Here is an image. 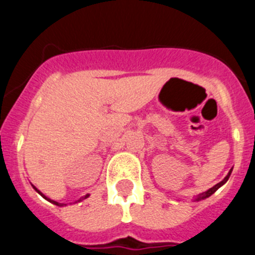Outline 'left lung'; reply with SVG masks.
<instances>
[{
	"label": "left lung",
	"mask_w": 255,
	"mask_h": 255,
	"mask_svg": "<svg viewBox=\"0 0 255 255\" xmlns=\"http://www.w3.org/2000/svg\"><path fill=\"white\" fill-rule=\"evenodd\" d=\"M231 172H233V168H231V170L229 171V173H227L226 177H225V179L222 180V181H220V182H218V184H216L215 186H212L211 189H208V190L204 191V193H200L199 195H197V197L194 198V202H199V200L207 199V198H208V197H211V195L213 194V193H215L216 190H218V189H220L221 186L226 184V181H227V180H229V177H230V175H231Z\"/></svg>",
	"instance_id": "1"
}]
</instances>
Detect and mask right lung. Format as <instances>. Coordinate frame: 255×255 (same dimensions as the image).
Segmentation results:
<instances>
[{"instance_id":"1","label":"right lung","mask_w":255,"mask_h":255,"mask_svg":"<svg viewBox=\"0 0 255 255\" xmlns=\"http://www.w3.org/2000/svg\"><path fill=\"white\" fill-rule=\"evenodd\" d=\"M31 186H33V189H34V190H35V191H37L38 194H40V195H42V197H43V198H44V199H46V200H48L49 203H52V204H55V206H58V207H64V206H66V204H64V203H58V202H56V200H52V199H49V198H47V197H46V195H44V194H43V193H40V191H39V190H38V189H37V188H35V186H34V185H31ZM88 197H89V194H87V195H85V197H83V199H87V198H88Z\"/></svg>"}]
</instances>
